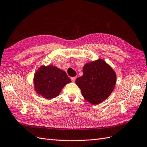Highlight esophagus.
<instances>
[{"mask_svg":"<svg viewBox=\"0 0 147 147\" xmlns=\"http://www.w3.org/2000/svg\"><path fill=\"white\" fill-rule=\"evenodd\" d=\"M76 77H72L71 78V80L73 82H75V81H76Z\"/></svg>","mask_w":147,"mask_h":147,"instance_id":"34e87169","label":"esophagus"}]
</instances>
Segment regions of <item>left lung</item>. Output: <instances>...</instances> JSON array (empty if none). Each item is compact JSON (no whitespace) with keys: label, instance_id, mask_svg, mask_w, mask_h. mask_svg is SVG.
<instances>
[{"label":"left lung","instance_id":"1","mask_svg":"<svg viewBox=\"0 0 147 147\" xmlns=\"http://www.w3.org/2000/svg\"><path fill=\"white\" fill-rule=\"evenodd\" d=\"M83 75L76 80L84 98L92 105L100 104L109 96L116 83V74L102 59L86 63Z\"/></svg>","mask_w":147,"mask_h":147}]
</instances>
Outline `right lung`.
Instances as JSON below:
<instances>
[{
  "label": "right lung",
  "instance_id": "obj_1",
  "mask_svg": "<svg viewBox=\"0 0 147 147\" xmlns=\"http://www.w3.org/2000/svg\"><path fill=\"white\" fill-rule=\"evenodd\" d=\"M71 81L65 71L55 66H41L33 78L35 91L47 99L59 96L62 89Z\"/></svg>",
  "mask_w": 147,
  "mask_h": 147
}]
</instances>
